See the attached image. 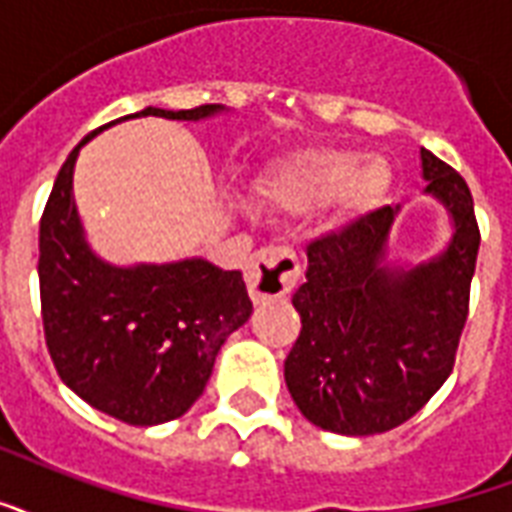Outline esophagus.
<instances>
[{
  "mask_svg": "<svg viewBox=\"0 0 512 512\" xmlns=\"http://www.w3.org/2000/svg\"><path fill=\"white\" fill-rule=\"evenodd\" d=\"M300 263L290 247H263L249 260L244 279L255 303L282 298L298 284Z\"/></svg>",
  "mask_w": 512,
  "mask_h": 512,
  "instance_id": "obj_1",
  "label": "esophagus"
}]
</instances>
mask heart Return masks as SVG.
Here are the masks:
<instances>
[{
  "label": "heart",
  "instance_id": "obj_1",
  "mask_svg": "<svg viewBox=\"0 0 512 512\" xmlns=\"http://www.w3.org/2000/svg\"><path fill=\"white\" fill-rule=\"evenodd\" d=\"M389 182V166L378 155L346 150H314L282 163L265 179L260 193L282 212H308L333 195L346 212H360Z\"/></svg>",
  "mask_w": 512,
  "mask_h": 512
}]
</instances>
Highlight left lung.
<instances>
[{
    "label": "left lung",
    "mask_w": 512,
    "mask_h": 512,
    "mask_svg": "<svg viewBox=\"0 0 512 512\" xmlns=\"http://www.w3.org/2000/svg\"><path fill=\"white\" fill-rule=\"evenodd\" d=\"M424 193L454 220L438 257L386 265V236L400 206H381L306 247V282L292 295L300 335L284 360L292 400L311 424L338 435L400 427L451 376L467 322L481 247L470 187L421 150Z\"/></svg>",
    "instance_id": "obj_1"
}]
</instances>
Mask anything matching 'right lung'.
<instances>
[{"instance_id":"1","label":"right lung","mask_w":512,"mask_h":512,"mask_svg":"<svg viewBox=\"0 0 512 512\" xmlns=\"http://www.w3.org/2000/svg\"><path fill=\"white\" fill-rule=\"evenodd\" d=\"M220 104L147 107L139 115L201 120ZM120 117V120H128ZM77 144L39 222V300L50 360L74 395L134 427L179 419L204 395L217 351L252 314L241 271L201 257L117 268L93 255L72 195Z\"/></svg>"}]
</instances>
